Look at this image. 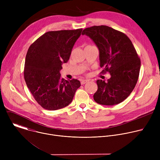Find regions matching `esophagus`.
I'll return each instance as SVG.
<instances>
[{
	"label": "esophagus",
	"instance_id": "esophagus-1",
	"mask_svg": "<svg viewBox=\"0 0 160 160\" xmlns=\"http://www.w3.org/2000/svg\"><path fill=\"white\" fill-rule=\"evenodd\" d=\"M88 81H89L88 80H82V82H81V84H82V85H83V84L86 83L87 82H88Z\"/></svg>",
	"mask_w": 160,
	"mask_h": 160
}]
</instances>
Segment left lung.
<instances>
[{
	"instance_id": "left-lung-1",
	"label": "left lung",
	"mask_w": 160,
	"mask_h": 160,
	"mask_svg": "<svg viewBox=\"0 0 160 160\" xmlns=\"http://www.w3.org/2000/svg\"><path fill=\"white\" fill-rule=\"evenodd\" d=\"M92 39L99 51L100 66L111 78L98 80L94 101L102 105H115L131 94L138 82L141 59L130 40L123 32L106 25L93 26L83 30Z\"/></svg>"
}]
</instances>
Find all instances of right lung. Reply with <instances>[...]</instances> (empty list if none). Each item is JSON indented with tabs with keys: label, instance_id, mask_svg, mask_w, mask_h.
Returning <instances> with one entry per match:
<instances>
[{
	"label": "right lung",
	"instance_id": "obj_1",
	"mask_svg": "<svg viewBox=\"0 0 160 160\" xmlns=\"http://www.w3.org/2000/svg\"><path fill=\"white\" fill-rule=\"evenodd\" d=\"M82 28L46 32L30 46L25 59L24 78L35 101L43 108L57 110L69 105L81 84L62 78V64L71 52Z\"/></svg>",
	"mask_w": 160,
	"mask_h": 160
}]
</instances>
